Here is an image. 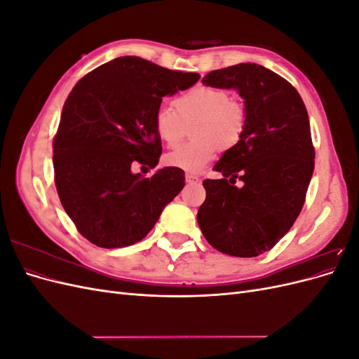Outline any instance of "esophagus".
Returning <instances> with one entry per match:
<instances>
[{
    "mask_svg": "<svg viewBox=\"0 0 359 359\" xmlns=\"http://www.w3.org/2000/svg\"><path fill=\"white\" fill-rule=\"evenodd\" d=\"M186 181L187 182H198L199 177L196 175V173H186Z\"/></svg>",
    "mask_w": 359,
    "mask_h": 359,
    "instance_id": "34e87169",
    "label": "esophagus"
}]
</instances>
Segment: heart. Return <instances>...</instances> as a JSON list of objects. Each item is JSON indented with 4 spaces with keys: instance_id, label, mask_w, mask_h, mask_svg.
I'll list each match as a JSON object with an SVG mask.
<instances>
[{
    "instance_id": "obj_1",
    "label": "heart",
    "mask_w": 359,
    "mask_h": 359,
    "mask_svg": "<svg viewBox=\"0 0 359 359\" xmlns=\"http://www.w3.org/2000/svg\"><path fill=\"white\" fill-rule=\"evenodd\" d=\"M175 111L158 107L154 114V132L163 144L177 147L187 133L193 139L168 154L170 166L189 172L203 169L217 156L220 148H233L245 130L247 114L244 106L231 99L223 88L196 85L173 100Z\"/></svg>"
}]
</instances>
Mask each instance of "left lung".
Wrapping results in <instances>:
<instances>
[{"instance_id": "left-lung-1", "label": "left lung", "mask_w": 359, "mask_h": 359, "mask_svg": "<svg viewBox=\"0 0 359 359\" xmlns=\"http://www.w3.org/2000/svg\"><path fill=\"white\" fill-rule=\"evenodd\" d=\"M202 83L236 90L247 123L240 142L215 163L222 178L203 181L198 223L219 252L255 257L287 233L306 202L314 170L306 104L286 79L255 62L214 70Z\"/></svg>"}]
</instances>
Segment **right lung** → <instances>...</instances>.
Instances as JSON below:
<instances>
[{"label": "right lung", "mask_w": 359, "mask_h": 359, "mask_svg": "<svg viewBox=\"0 0 359 359\" xmlns=\"http://www.w3.org/2000/svg\"><path fill=\"white\" fill-rule=\"evenodd\" d=\"M199 78L119 57L73 86L53 137V170L62 208L90 243L119 248L140 241L182 190V169L163 168L144 178L132 165L157 166L161 140L154 114L163 97Z\"/></svg>", "instance_id": "add662e5"}]
</instances>
